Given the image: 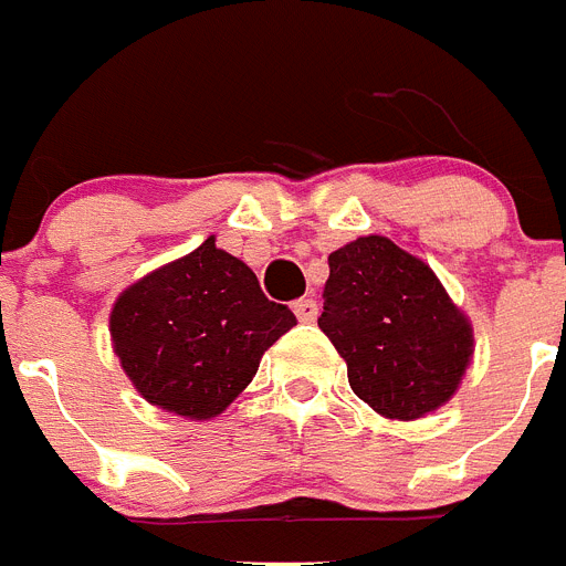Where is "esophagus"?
<instances>
[{
  "label": "esophagus",
  "mask_w": 566,
  "mask_h": 566,
  "mask_svg": "<svg viewBox=\"0 0 566 566\" xmlns=\"http://www.w3.org/2000/svg\"><path fill=\"white\" fill-rule=\"evenodd\" d=\"M292 310H295V315L301 324H312V321L318 318V304H315L312 297H301V301H295V306H292Z\"/></svg>",
  "instance_id": "34e87169"
}]
</instances>
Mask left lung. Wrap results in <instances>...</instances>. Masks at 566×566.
<instances>
[{"instance_id":"obj_1","label":"left lung","mask_w":566,"mask_h":566,"mask_svg":"<svg viewBox=\"0 0 566 566\" xmlns=\"http://www.w3.org/2000/svg\"><path fill=\"white\" fill-rule=\"evenodd\" d=\"M318 327L347 361L359 400L411 420L459 388L473 333L429 265L386 237H361L329 254Z\"/></svg>"}]
</instances>
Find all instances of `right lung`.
I'll use <instances>...</instances> for the list:
<instances>
[{"instance_id": "add662e5", "label": "right lung", "mask_w": 566, "mask_h": 566, "mask_svg": "<svg viewBox=\"0 0 566 566\" xmlns=\"http://www.w3.org/2000/svg\"><path fill=\"white\" fill-rule=\"evenodd\" d=\"M295 324L289 306L262 295L245 262L205 239L122 292L111 336L148 403L205 420L233 403L262 354Z\"/></svg>"}]
</instances>
